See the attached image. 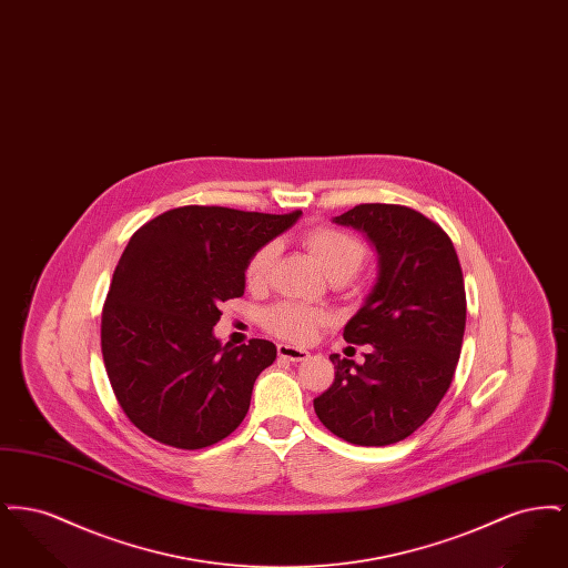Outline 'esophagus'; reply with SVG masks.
I'll use <instances>...</instances> for the list:
<instances>
[{"label":"esophagus","mask_w":568,"mask_h":568,"mask_svg":"<svg viewBox=\"0 0 568 568\" xmlns=\"http://www.w3.org/2000/svg\"><path fill=\"white\" fill-rule=\"evenodd\" d=\"M276 353H278V357H283V359H287V362H304V359L308 357L306 349L292 347V345H285V343H281V345L276 347Z\"/></svg>","instance_id":"1"}]
</instances>
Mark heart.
Wrapping results in <instances>:
<instances>
[{
	"instance_id": "b5f03b06",
	"label": "heart",
	"mask_w": 568,
	"mask_h": 568,
	"mask_svg": "<svg viewBox=\"0 0 568 568\" xmlns=\"http://www.w3.org/2000/svg\"><path fill=\"white\" fill-rule=\"evenodd\" d=\"M304 246L311 251V255L317 260L325 276L332 283H347L352 281L362 266L366 264L368 251L359 239H355L349 232L322 225L304 236ZM276 260V244H262L244 268V281L248 287H262L266 285L271 276L272 264ZM325 313L322 308L302 306L294 302H278L264 311L262 324L278 338L292 341V343H306L317 332V327L325 324Z\"/></svg>"
}]
</instances>
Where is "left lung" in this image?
<instances>
[{
  "label": "left lung",
  "mask_w": 568,
  "mask_h": 568,
  "mask_svg": "<svg viewBox=\"0 0 568 568\" xmlns=\"http://www.w3.org/2000/svg\"><path fill=\"white\" fill-rule=\"evenodd\" d=\"M334 223L377 248V283L343 332L373 352L364 364L332 353L334 383L313 405L338 438L383 447L415 433L452 385L466 325L458 253L438 223L400 204H359Z\"/></svg>",
  "instance_id": "obj_1"
}]
</instances>
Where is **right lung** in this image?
Segmentation results:
<instances>
[{"mask_svg":"<svg viewBox=\"0 0 568 568\" xmlns=\"http://www.w3.org/2000/svg\"><path fill=\"white\" fill-rule=\"evenodd\" d=\"M302 215L181 206L144 223L125 246L102 311L112 392L138 430L176 449L234 433L276 347L221 345V302L244 294L251 255Z\"/></svg>","mask_w":568,"mask_h":568,"instance_id":"obj_1","label":"right lung"}]
</instances>
